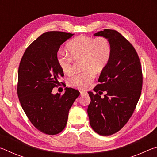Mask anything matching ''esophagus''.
Instances as JSON below:
<instances>
[{
  "instance_id": "obj_1",
  "label": "esophagus",
  "mask_w": 157,
  "mask_h": 157,
  "mask_svg": "<svg viewBox=\"0 0 157 157\" xmlns=\"http://www.w3.org/2000/svg\"><path fill=\"white\" fill-rule=\"evenodd\" d=\"M86 91H80V95H86Z\"/></svg>"
}]
</instances>
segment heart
<instances>
[{"mask_svg":"<svg viewBox=\"0 0 157 157\" xmlns=\"http://www.w3.org/2000/svg\"><path fill=\"white\" fill-rule=\"evenodd\" d=\"M69 55L59 52L57 62L64 74L73 71V60L82 59L84 72L77 74L69 79L71 86L85 90L91 86L94 79V73H100L107 66L111 59L112 48L109 40L104 36L97 38L80 35L73 39L66 45Z\"/></svg>","mask_w":157,"mask_h":157,"instance_id":"1","label":"heart"}]
</instances>
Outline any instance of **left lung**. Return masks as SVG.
<instances>
[{"mask_svg":"<svg viewBox=\"0 0 157 157\" xmlns=\"http://www.w3.org/2000/svg\"><path fill=\"white\" fill-rule=\"evenodd\" d=\"M109 40L112 52L107 66L100 73L98 84L89 92L91 102L87 113L92 129L109 136L118 132L134 113L141 94L143 75L139 57L132 45L113 30L94 34ZM107 92L103 98L97 92Z\"/></svg>","mask_w":157,"mask_h":157,"instance_id":"left-lung-1","label":"left lung"}]
</instances>
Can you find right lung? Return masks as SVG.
<instances>
[{
  "instance_id": "obj_1",
  "label": "right lung",
  "mask_w": 157,
  "mask_h": 157,
  "mask_svg": "<svg viewBox=\"0 0 157 157\" xmlns=\"http://www.w3.org/2000/svg\"><path fill=\"white\" fill-rule=\"evenodd\" d=\"M73 34L47 32L34 41L21 58L18 71L17 94L32 124L44 134L55 135L65 128L69 109L79 95L66 88L63 95H54L58 79L63 76L57 62L60 46Z\"/></svg>"
}]
</instances>
